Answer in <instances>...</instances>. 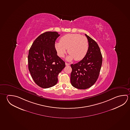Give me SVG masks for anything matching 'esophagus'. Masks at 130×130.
Here are the masks:
<instances>
[{
    "instance_id": "obj_1",
    "label": "esophagus",
    "mask_w": 130,
    "mask_h": 130,
    "mask_svg": "<svg viewBox=\"0 0 130 130\" xmlns=\"http://www.w3.org/2000/svg\"><path fill=\"white\" fill-rule=\"evenodd\" d=\"M65 65H66V66H68V65H69L70 64L69 63H67V62H65Z\"/></svg>"
}]
</instances>
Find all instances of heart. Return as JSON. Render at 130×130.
<instances>
[{
    "mask_svg": "<svg viewBox=\"0 0 130 130\" xmlns=\"http://www.w3.org/2000/svg\"><path fill=\"white\" fill-rule=\"evenodd\" d=\"M89 42L86 37L78 34H68L60 38V42H56L55 47L60 57H63L67 52L69 55L68 61L74 59L76 61L83 59L89 50Z\"/></svg>",
    "mask_w": 130,
    "mask_h": 130,
    "instance_id": "heart-1",
    "label": "heart"
}]
</instances>
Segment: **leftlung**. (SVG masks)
<instances>
[{
  "label": "left lung",
  "instance_id": "8db88e82",
  "mask_svg": "<svg viewBox=\"0 0 130 130\" xmlns=\"http://www.w3.org/2000/svg\"><path fill=\"white\" fill-rule=\"evenodd\" d=\"M89 50L85 57L76 64L71 65V83L75 88L85 89L91 87L98 79L102 63V56L98 44L85 34Z\"/></svg>",
  "mask_w": 130,
  "mask_h": 130
}]
</instances>
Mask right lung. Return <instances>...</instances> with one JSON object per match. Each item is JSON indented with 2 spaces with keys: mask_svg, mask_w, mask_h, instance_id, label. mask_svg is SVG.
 I'll return each instance as SVG.
<instances>
[{
  "mask_svg": "<svg viewBox=\"0 0 130 130\" xmlns=\"http://www.w3.org/2000/svg\"><path fill=\"white\" fill-rule=\"evenodd\" d=\"M60 35L47 31L35 40L29 51L28 68L32 78L39 86L46 89L54 86L58 75L65 67L57 55L55 41Z\"/></svg>",
  "mask_w": 130,
  "mask_h": 130,
  "instance_id": "add662e5",
  "label": "right lung"
}]
</instances>
